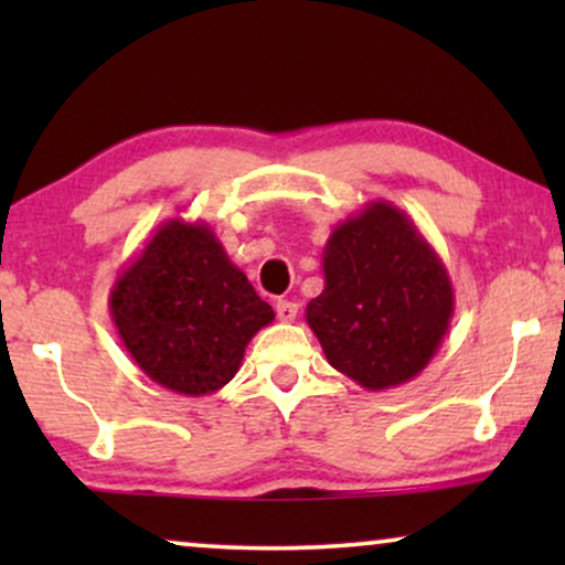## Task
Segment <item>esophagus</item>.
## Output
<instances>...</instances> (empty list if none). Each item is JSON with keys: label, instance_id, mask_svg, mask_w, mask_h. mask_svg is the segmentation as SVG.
<instances>
[{"label": "esophagus", "instance_id": "obj_1", "mask_svg": "<svg viewBox=\"0 0 565 565\" xmlns=\"http://www.w3.org/2000/svg\"><path fill=\"white\" fill-rule=\"evenodd\" d=\"M275 311H277V319L290 323V321H296V316H298V303H292V300H277Z\"/></svg>", "mask_w": 565, "mask_h": 565}]
</instances>
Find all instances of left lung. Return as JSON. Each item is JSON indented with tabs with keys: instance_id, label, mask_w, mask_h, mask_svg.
Instances as JSON below:
<instances>
[{
	"instance_id": "left-lung-1",
	"label": "left lung",
	"mask_w": 565,
	"mask_h": 565,
	"mask_svg": "<svg viewBox=\"0 0 565 565\" xmlns=\"http://www.w3.org/2000/svg\"><path fill=\"white\" fill-rule=\"evenodd\" d=\"M323 290L306 321L329 365L365 391L414 381L450 329L455 292L445 262L388 200L339 223L323 246Z\"/></svg>"
}]
</instances>
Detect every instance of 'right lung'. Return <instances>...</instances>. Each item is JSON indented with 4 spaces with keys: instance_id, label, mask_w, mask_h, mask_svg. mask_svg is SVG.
<instances>
[{
    "instance_id": "1",
    "label": "right lung",
    "mask_w": 565,
    "mask_h": 565,
    "mask_svg": "<svg viewBox=\"0 0 565 565\" xmlns=\"http://www.w3.org/2000/svg\"><path fill=\"white\" fill-rule=\"evenodd\" d=\"M110 316L143 375L182 396H211L242 367L275 311L203 221L169 218L120 269Z\"/></svg>"
}]
</instances>
